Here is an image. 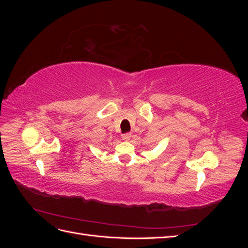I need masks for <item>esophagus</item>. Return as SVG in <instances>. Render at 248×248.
Returning a JSON list of instances; mask_svg holds the SVG:
<instances>
[{
    "instance_id": "34e87169",
    "label": "esophagus",
    "mask_w": 248,
    "mask_h": 248,
    "mask_svg": "<svg viewBox=\"0 0 248 248\" xmlns=\"http://www.w3.org/2000/svg\"><path fill=\"white\" fill-rule=\"evenodd\" d=\"M131 139V133H124L122 134V140H124L125 141L129 140Z\"/></svg>"
}]
</instances>
